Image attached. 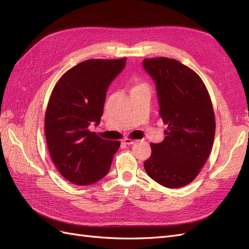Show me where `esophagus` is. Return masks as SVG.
<instances>
[{
	"mask_svg": "<svg viewBox=\"0 0 249 249\" xmlns=\"http://www.w3.org/2000/svg\"><path fill=\"white\" fill-rule=\"evenodd\" d=\"M138 140H133V139H129V138H127V139H125L124 140V143L125 144H127V145H131V144H133L135 142H137Z\"/></svg>",
	"mask_w": 249,
	"mask_h": 249,
	"instance_id": "1",
	"label": "esophagus"
}]
</instances>
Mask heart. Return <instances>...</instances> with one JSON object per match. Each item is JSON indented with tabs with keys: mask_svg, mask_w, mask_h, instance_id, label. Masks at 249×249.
<instances>
[{
	"mask_svg": "<svg viewBox=\"0 0 249 249\" xmlns=\"http://www.w3.org/2000/svg\"><path fill=\"white\" fill-rule=\"evenodd\" d=\"M141 87H148V85L146 84V83H145V82H143V81L137 80L135 83H133L132 89H136V88H141Z\"/></svg>",
	"mask_w": 249,
	"mask_h": 249,
	"instance_id": "b5f03b06",
	"label": "heart"
}]
</instances>
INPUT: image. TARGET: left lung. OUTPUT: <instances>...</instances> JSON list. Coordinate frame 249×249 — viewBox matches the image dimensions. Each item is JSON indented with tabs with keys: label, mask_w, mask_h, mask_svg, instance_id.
Returning a JSON list of instances; mask_svg holds the SVG:
<instances>
[{
	"label": "left lung",
	"mask_w": 249,
	"mask_h": 249,
	"mask_svg": "<svg viewBox=\"0 0 249 249\" xmlns=\"http://www.w3.org/2000/svg\"><path fill=\"white\" fill-rule=\"evenodd\" d=\"M143 66L156 82L159 114L167 125L164 141L150 144L145 170L162 186H186L212 152L215 119L210 95L199 74L175 59H144Z\"/></svg>",
	"instance_id": "1"
}]
</instances>
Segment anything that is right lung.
<instances>
[{
  "label": "right lung",
  "mask_w": 249,
  "mask_h": 249,
  "mask_svg": "<svg viewBox=\"0 0 249 249\" xmlns=\"http://www.w3.org/2000/svg\"><path fill=\"white\" fill-rule=\"evenodd\" d=\"M126 58L91 59L64 73L54 85L45 112L49 155L64 179L90 185L109 171L119 141H108L89 130L100 124L107 88L122 71Z\"/></svg>",
  "instance_id": "right-lung-1"
}]
</instances>
